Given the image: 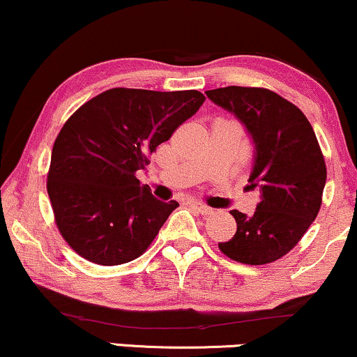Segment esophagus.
<instances>
[{
    "instance_id": "esophagus-1",
    "label": "esophagus",
    "mask_w": 357,
    "mask_h": 357,
    "mask_svg": "<svg viewBox=\"0 0 357 357\" xmlns=\"http://www.w3.org/2000/svg\"><path fill=\"white\" fill-rule=\"evenodd\" d=\"M190 205L193 206V208L197 210V212L202 213V215H208V213H212V208H210V206L204 205V204H200V202H190Z\"/></svg>"
}]
</instances>
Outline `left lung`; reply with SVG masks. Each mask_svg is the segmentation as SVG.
Returning <instances> with one entry per match:
<instances>
[{
  "label": "left lung",
  "mask_w": 357,
  "mask_h": 357,
  "mask_svg": "<svg viewBox=\"0 0 357 357\" xmlns=\"http://www.w3.org/2000/svg\"><path fill=\"white\" fill-rule=\"evenodd\" d=\"M206 98L238 119L253 144L252 217L231 210L236 233L218 248L235 261L265 265L289 252L319 212L326 165L313 127L296 105L259 87H220Z\"/></svg>",
  "instance_id": "1"
}]
</instances>
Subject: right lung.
<instances>
[{
	"mask_svg": "<svg viewBox=\"0 0 357 357\" xmlns=\"http://www.w3.org/2000/svg\"><path fill=\"white\" fill-rule=\"evenodd\" d=\"M205 102L199 91L109 89L69 117L47 174L57 228L74 252L104 266L140 257L178 206L135 172Z\"/></svg>",
	"mask_w": 357,
	"mask_h": 357,
	"instance_id": "right-lung-1",
	"label": "right lung"
}]
</instances>
